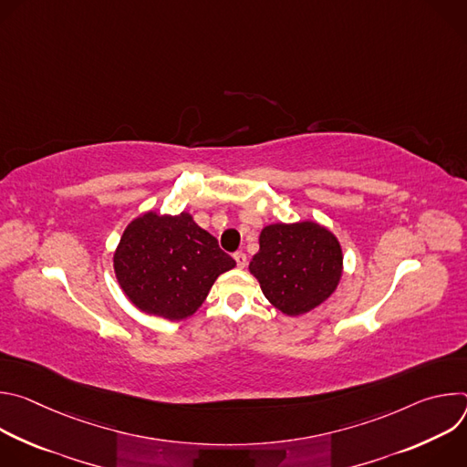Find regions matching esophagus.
Here are the masks:
<instances>
[{
    "label": "esophagus",
    "mask_w": 467,
    "mask_h": 467,
    "mask_svg": "<svg viewBox=\"0 0 467 467\" xmlns=\"http://www.w3.org/2000/svg\"><path fill=\"white\" fill-rule=\"evenodd\" d=\"M234 260H236V265H238V268H245L247 256H245V253H244V251H236V253H234Z\"/></svg>",
    "instance_id": "34e87169"
}]
</instances>
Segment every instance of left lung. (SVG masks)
<instances>
[{"label": "left lung", "mask_w": 467, "mask_h": 467, "mask_svg": "<svg viewBox=\"0 0 467 467\" xmlns=\"http://www.w3.org/2000/svg\"><path fill=\"white\" fill-rule=\"evenodd\" d=\"M249 272L262 294L286 316H301L327 301L344 272L338 238L316 222L272 223L258 236Z\"/></svg>", "instance_id": "obj_1"}]
</instances>
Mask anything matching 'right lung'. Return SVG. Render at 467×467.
I'll use <instances>...</instances> for the list:
<instances>
[{"label": "right lung", "mask_w": 467, "mask_h": 467, "mask_svg": "<svg viewBox=\"0 0 467 467\" xmlns=\"http://www.w3.org/2000/svg\"><path fill=\"white\" fill-rule=\"evenodd\" d=\"M236 262L192 214H157L132 220L114 251V274L139 310L171 321L192 316L214 281Z\"/></svg>", "instance_id": "obj_1"}]
</instances>
